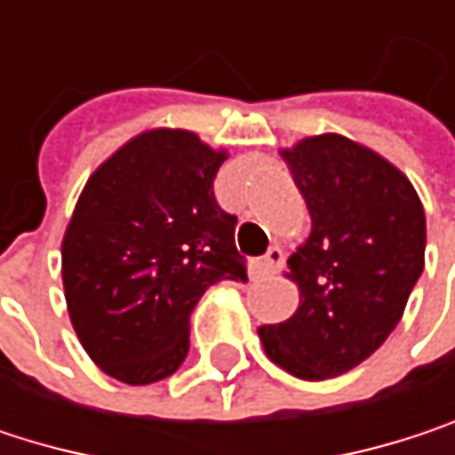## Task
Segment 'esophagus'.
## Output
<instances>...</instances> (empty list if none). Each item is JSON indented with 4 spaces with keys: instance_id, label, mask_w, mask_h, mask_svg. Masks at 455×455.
<instances>
[{
    "instance_id": "1",
    "label": "esophagus",
    "mask_w": 455,
    "mask_h": 455,
    "mask_svg": "<svg viewBox=\"0 0 455 455\" xmlns=\"http://www.w3.org/2000/svg\"><path fill=\"white\" fill-rule=\"evenodd\" d=\"M260 266H263V271H266V274H276V271L284 266V250H282L279 244H274V247L263 255Z\"/></svg>"
}]
</instances>
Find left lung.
I'll return each mask as SVG.
<instances>
[{
	"label": "left lung",
	"instance_id": "left-lung-1",
	"mask_svg": "<svg viewBox=\"0 0 455 455\" xmlns=\"http://www.w3.org/2000/svg\"><path fill=\"white\" fill-rule=\"evenodd\" d=\"M282 157L314 227L287 260L298 311L258 334L284 371L329 379L366 361L398 326L424 271V208L393 163L339 134L303 139Z\"/></svg>",
	"mask_w": 455,
	"mask_h": 455
}]
</instances>
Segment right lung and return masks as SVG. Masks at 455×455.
Wrapping results in <instances>:
<instances>
[{
	"label": "right lung",
	"mask_w": 455,
	"mask_h": 455,
	"mask_svg": "<svg viewBox=\"0 0 455 455\" xmlns=\"http://www.w3.org/2000/svg\"><path fill=\"white\" fill-rule=\"evenodd\" d=\"M227 160L197 134L155 129L86 181L62 239V287L92 361L126 385L171 377L189 353V318L216 282H244L236 216L213 195Z\"/></svg>",
	"instance_id": "right-lung-1"
}]
</instances>
